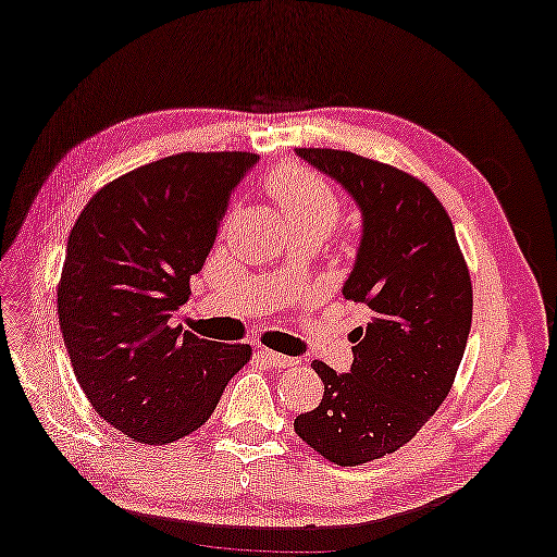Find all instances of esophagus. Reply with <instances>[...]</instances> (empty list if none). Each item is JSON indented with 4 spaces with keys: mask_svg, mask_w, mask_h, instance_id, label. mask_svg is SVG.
Segmentation results:
<instances>
[{
    "mask_svg": "<svg viewBox=\"0 0 557 557\" xmlns=\"http://www.w3.org/2000/svg\"><path fill=\"white\" fill-rule=\"evenodd\" d=\"M259 358H261L263 363H269L273 368H288V366H296L298 363L296 358L284 356V354H276V350H269V348H261L259 350Z\"/></svg>",
    "mask_w": 557,
    "mask_h": 557,
    "instance_id": "1",
    "label": "esophagus"
}]
</instances>
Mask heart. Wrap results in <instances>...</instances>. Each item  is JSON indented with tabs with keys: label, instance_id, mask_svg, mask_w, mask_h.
I'll return each mask as SVG.
<instances>
[{
	"label": "heart",
	"instance_id": "heart-1",
	"mask_svg": "<svg viewBox=\"0 0 557 557\" xmlns=\"http://www.w3.org/2000/svg\"><path fill=\"white\" fill-rule=\"evenodd\" d=\"M267 191L276 201L290 228L306 226L326 236L338 224L341 211H344V199L333 189L329 178L301 164H286L271 171Z\"/></svg>",
	"mask_w": 557,
	"mask_h": 557
}]
</instances>
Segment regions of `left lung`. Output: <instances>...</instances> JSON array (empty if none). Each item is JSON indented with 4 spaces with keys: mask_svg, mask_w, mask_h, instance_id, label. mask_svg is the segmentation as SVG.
<instances>
[{
    "mask_svg": "<svg viewBox=\"0 0 557 557\" xmlns=\"http://www.w3.org/2000/svg\"><path fill=\"white\" fill-rule=\"evenodd\" d=\"M361 211V244L344 296L371 313L350 333V373L323 361V398L296 433L336 466L383 458L446 400L463 361L473 286L450 216L416 176L338 149H296Z\"/></svg>",
    "mask_w": 557,
    "mask_h": 557,
    "instance_id": "obj_1",
    "label": "left lung"
}]
</instances>
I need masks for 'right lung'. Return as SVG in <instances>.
I'll return each instance as SVG.
<instances>
[{
	"instance_id": "right-lung-1",
	"label": "right lung",
	"mask_w": 557,
	"mask_h": 557,
	"mask_svg": "<svg viewBox=\"0 0 557 557\" xmlns=\"http://www.w3.org/2000/svg\"><path fill=\"white\" fill-rule=\"evenodd\" d=\"M256 153H174L114 178L76 219L57 288L59 326L94 410L164 446L209 421L251 346L171 326Z\"/></svg>"
}]
</instances>
